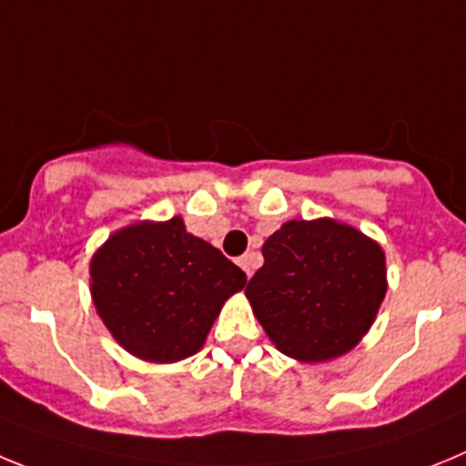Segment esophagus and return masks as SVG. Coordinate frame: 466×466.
<instances>
[{"label": "esophagus", "mask_w": 466, "mask_h": 466, "mask_svg": "<svg viewBox=\"0 0 466 466\" xmlns=\"http://www.w3.org/2000/svg\"><path fill=\"white\" fill-rule=\"evenodd\" d=\"M253 264H255V258H253V253H248V255H241V258H238V267H241L243 271H246V276H253Z\"/></svg>", "instance_id": "34e87169"}]
</instances>
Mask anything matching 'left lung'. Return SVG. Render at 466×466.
<instances>
[{"label": "left lung", "instance_id": "8db88e82", "mask_svg": "<svg viewBox=\"0 0 466 466\" xmlns=\"http://www.w3.org/2000/svg\"><path fill=\"white\" fill-rule=\"evenodd\" d=\"M262 255L246 297L280 353L327 362L362 341L388 292L379 241L334 218L288 220Z\"/></svg>", "mask_w": 466, "mask_h": 466}]
</instances>
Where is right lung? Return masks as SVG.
Masks as SVG:
<instances>
[{"label": "right lung", "mask_w": 466, "mask_h": 466, "mask_svg": "<svg viewBox=\"0 0 466 466\" xmlns=\"http://www.w3.org/2000/svg\"><path fill=\"white\" fill-rule=\"evenodd\" d=\"M246 274L181 216L120 228L90 259V295L111 337L134 358L181 362L199 353Z\"/></svg>", "instance_id": "add662e5"}]
</instances>
